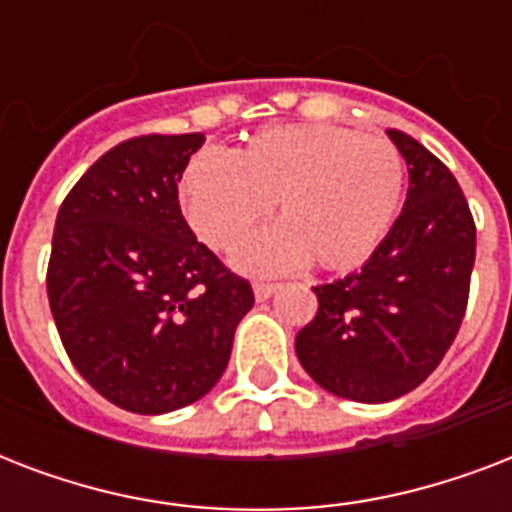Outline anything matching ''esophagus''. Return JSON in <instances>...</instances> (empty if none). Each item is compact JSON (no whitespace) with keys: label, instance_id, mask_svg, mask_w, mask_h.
I'll return each instance as SVG.
<instances>
[{"label":"esophagus","instance_id":"esophagus-1","mask_svg":"<svg viewBox=\"0 0 512 512\" xmlns=\"http://www.w3.org/2000/svg\"><path fill=\"white\" fill-rule=\"evenodd\" d=\"M276 289H279L276 284H265V281H257L255 287H252V292H255L257 303H263V300H268V297H271Z\"/></svg>","mask_w":512,"mask_h":512}]
</instances>
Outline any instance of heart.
<instances>
[{
  "label": "heart",
  "instance_id": "1",
  "mask_svg": "<svg viewBox=\"0 0 512 512\" xmlns=\"http://www.w3.org/2000/svg\"><path fill=\"white\" fill-rule=\"evenodd\" d=\"M404 191V159L380 135L329 124L257 132L220 159L193 156L177 180V201L207 247L231 252L273 207L279 225L236 255L252 276L311 263L327 273L356 268L380 247Z\"/></svg>",
  "mask_w": 512,
  "mask_h": 512
}]
</instances>
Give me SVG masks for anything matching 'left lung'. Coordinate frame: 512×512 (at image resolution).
Instances as JSON below:
<instances>
[{
  "label": "left lung",
  "instance_id": "obj_1",
  "mask_svg": "<svg viewBox=\"0 0 512 512\" xmlns=\"http://www.w3.org/2000/svg\"><path fill=\"white\" fill-rule=\"evenodd\" d=\"M388 138L409 167L401 215L361 271L313 287L316 319L295 353L332 396L385 404L414 390L457 337L476 263V225L460 183L398 130Z\"/></svg>",
  "mask_w": 512,
  "mask_h": 512
}]
</instances>
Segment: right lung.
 <instances>
[{"label":"right lung","mask_w":512,"mask_h":512,"mask_svg":"<svg viewBox=\"0 0 512 512\" xmlns=\"http://www.w3.org/2000/svg\"><path fill=\"white\" fill-rule=\"evenodd\" d=\"M204 143L148 135L103 154L55 220L47 297L71 364L135 414L199 401L223 377L255 305L185 223L177 180Z\"/></svg>","instance_id":"obj_1"}]
</instances>
